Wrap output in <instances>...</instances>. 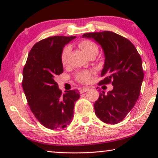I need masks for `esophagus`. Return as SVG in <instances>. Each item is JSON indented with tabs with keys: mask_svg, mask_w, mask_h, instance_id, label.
Masks as SVG:
<instances>
[{
	"mask_svg": "<svg viewBox=\"0 0 158 158\" xmlns=\"http://www.w3.org/2000/svg\"><path fill=\"white\" fill-rule=\"evenodd\" d=\"M88 90H89V88H86V87L83 88H81V90H80V93H81V94H83V93L88 91Z\"/></svg>",
	"mask_w": 158,
	"mask_h": 158,
	"instance_id": "obj_1",
	"label": "esophagus"
}]
</instances>
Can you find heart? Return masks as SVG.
Returning <instances> with one entry per match:
<instances>
[{
    "instance_id": "obj_1",
    "label": "heart",
    "mask_w": 158,
    "mask_h": 158,
    "mask_svg": "<svg viewBox=\"0 0 158 158\" xmlns=\"http://www.w3.org/2000/svg\"><path fill=\"white\" fill-rule=\"evenodd\" d=\"M79 47L83 51V52L87 56L91 54H98V47L94 42L91 41H83L79 44ZM70 52V47H65L63 49L61 54V62L62 64H65L68 60V57ZM91 77V73L88 71H83L77 75V79L81 83H88Z\"/></svg>"
}]
</instances>
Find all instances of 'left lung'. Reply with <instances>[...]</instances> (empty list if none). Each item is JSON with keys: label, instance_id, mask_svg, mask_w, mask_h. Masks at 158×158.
<instances>
[{"label": "left lung", "instance_id": "left-lung-1", "mask_svg": "<svg viewBox=\"0 0 158 158\" xmlns=\"http://www.w3.org/2000/svg\"><path fill=\"white\" fill-rule=\"evenodd\" d=\"M102 48L105 60L101 84L112 82L114 88L105 94L100 92L94 103L97 117L106 124L122 122L135 105L144 79L142 59L130 41L113 31L84 34Z\"/></svg>", "mask_w": 158, "mask_h": 158}]
</instances>
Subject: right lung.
<instances>
[{"label": "right lung", "mask_w": 158, "mask_h": 158, "mask_svg": "<svg viewBox=\"0 0 158 158\" xmlns=\"http://www.w3.org/2000/svg\"><path fill=\"white\" fill-rule=\"evenodd\" d=\"M76 36H55L34 45L23 70L22 86L28 104L37 120L46 128L63 129L72 122L78 90L62 95L55 77L63 73L61 54Z\"/></svg>", "instance_id": "add662e5"}]
</instances>
